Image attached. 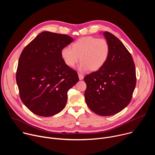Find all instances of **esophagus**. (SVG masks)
Returning <instances> with one entry per match:
<instances>
[{
    "label": "esophagus",
    "instance_id": "34e87169",
    "mask_svg": "<svg viewBox=\"0 0 155 155\" xmlns=\"http://www.w3.org/2000/svg\"><path fill=\"white\" fill-rule=\"evenodd\" d=\"M78 77H79V79H80V80H83V79L84 77H83V75L81 74H80V73H78Z\"/></svg>",
    "mask_w": 155,
    "mask_h": 155
}]
</instances>
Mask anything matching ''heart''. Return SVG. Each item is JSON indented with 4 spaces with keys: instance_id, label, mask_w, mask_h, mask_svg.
Masks as SVG:
<instances>
[{
    "instance_id": "b5f03b06",
    "label": "heart",
    "mask_w": 155,
    "mask_h": 155,
    "mask_svg": "<svg viewBox=\"0 0 155 155\" xmlns=\"http://www.w3.org/2000/svg\"><path fill=\"white\" fill-rule=\"evenodd\" d=\"M110 52L108 42L105 38L87 36L74 41L71 48L65 47L61 50V56L65 64L73 68L80 61V70L89 69L95 72L102 69L106 64Z\"/></svg>"
}]
</instances>
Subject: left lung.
Listing matches in <instances>:
<instances>
[{
  "label": "left lung",
  "mask_w": 155,
  "mask_h": 155,
  "mask_svg": "<svg viewBox=\"0 0 155 155\" xmlns=\"http://www.w3.org/2000/svg\"><path fill=\"white\" fill-rule=\"evenodd\" d=\"M108 59L100 70L84 78L87 105L101 116L115 115L130 103L136 84L135 64L130 53L114 35L105 31Z\"/></svg>",
  "instance_id": "obj_1"
}]
</instances>
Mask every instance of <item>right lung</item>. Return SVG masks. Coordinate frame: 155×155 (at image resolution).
<instances>
[{
    "label": "right lung",
    "instance_id": "right-lung-1",
    "mask_svg": "<svg viewBox=\"0 0 155 155\" xmlns=\"http://www.w3.org/2000/svg\"><path fill=\"white\" fill-rule=\"evenodd\" d=\"M74 38L44 31L22 51L16 75L20 98L35 115L51 117L65 107L68 92L78 81L77 72L66 65L61 51Z\"/></svg>",
    "mask_w": 155,
    "mask_h": 155
}]
</instances>
